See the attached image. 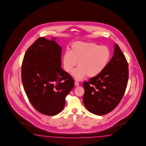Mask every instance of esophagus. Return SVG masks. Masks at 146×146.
<instances>
[{"label": "esophagus", "instance_id": "obj_1", "mask_svg": "<svg viewBox=\"0 0 146 146\" xmlns=\"http://www.w3.org/2000/svg\"><path fill=\"white\" fill-rule=\"evenodd\" d=\"M75 86H79V83L78 82H75Z\"/></svg>", "mask_w": 146, "mask_h": 146}]
</instances>
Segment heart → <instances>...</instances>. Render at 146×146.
<instances>
[{
  "mask_svg": "<svg viewBox=\"0 0 146 146\" xmlns=\"http://www.w3.org/2000/svg\"><path fill=\"white\" fill-rule=\"evenodd\" d=\"M111 50L106 46H100L95 43L79 42L73 43L70 52H66L62 58L64 70L70 73L77 80L86 76L94 78L98 76L109 64L111 58Z\"/></svg>",
  "mask_w": 146,
  "mask_h": 146,
  "instance_id": "heart-1",
  "label": "heart"
}]
</instances>
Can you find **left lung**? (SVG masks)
Listing matches in <instances>:
<instances>
[{
	"mask_svg": "<svg viewBox=\"0 0 146 146\" xmlns=\"http://www.w3.org/2000/svg\"><path fill=\"white\" fill-rule=\"evenodd\" d=\"M128 80V62L119 47L115 44L113 55L105 70L82 84L85 108L99 116L112 111L122 98Z\"/></svg>",
	"mask_w": 146,
	"mask_h": 146,
	"instance_id": "obj_1",
	"label": "left lung"
}]
</instances>
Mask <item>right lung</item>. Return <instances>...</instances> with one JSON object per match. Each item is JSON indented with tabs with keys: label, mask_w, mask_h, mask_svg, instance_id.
<instances>
[{
	"label": "right lung",
	"mask_w": 146,
	"mask_h": 146,
	"mask_svg": "<svg viewBox=\"0 0 146 146\" xmlns=\"http://www.w3.org/2000/svg\"><path fill=\"white\" fill-rule=\"evenodd\" d=\"M40 37L28 48L22 66V80L30 102L37 111L54 116L64 108L65 98L74 86L62 70V47L55 37Z\"/></svg>",
	"instance_id": "right-lung-1"
}]
</instances>
